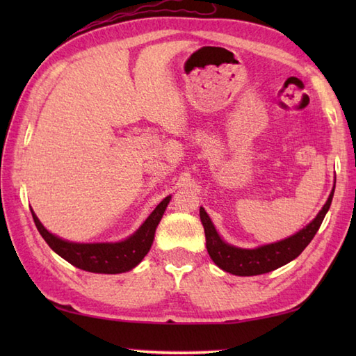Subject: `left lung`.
Returning <instances> with one entry per match:
<instances>
[{
	"label": "left lung",
	"instance_id": "8db88e82",
	"mask_svg": "<svg viewBox=\"0 0 356 356\" xmlns=\"http://www.w3.org/2000/svg\"><path fill=\"white\" fill-rule=\"evenodd\" d=\"M334 191L335 185L332 188V193L327 202L324 203L320 213L316 214V217L306 226V228L284 240L275 241V243L270 245L259 246L255 249H241L223 241L217 234L213 222H211L209 216L207 214V211L200 207V220L203 225V229H205L207 249L209 257L220 269L229 272L232 275L240 277L260 275L282 268L283 264L297 259V257L305 251V248L311 243L316 231L320 229V226L324 220V216H326L330 208Z\"/></svg>",
	"mask_w": 356,
	"mask_h": 356
}]
</instances>
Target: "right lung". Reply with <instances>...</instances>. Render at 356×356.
I'll return each mask as SVG.
<instances>
[{"instance_id": "1", "label": "right lung", "mask_w": 356, "mask_h": 356, "mask_svg": "<svg viewBox=\"0 0 356 356\" xmlns=\"http://www.w3.org/2000/svg\"><path fill=\"white\" fill-rule=\"evenodd\" d=\"M170 200L171 195L165 197L133 236L116 243H73V241L63 240L45 229L33 209L30 211L42 238L47 241L53 251L73 266L82 270L96 272V274H122L138 266L143 257L148 254L153 245L157 225Z\"/></svg>"}]
</instances>
